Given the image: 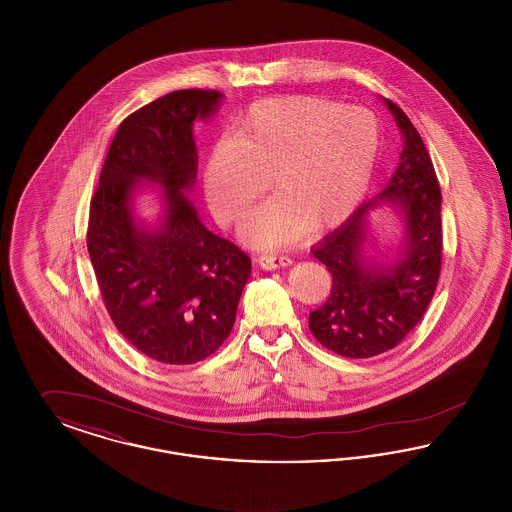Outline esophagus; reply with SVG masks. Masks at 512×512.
Returning a JSON list of instances; mask_svg holds the SVG:
<instances>
[{"mask_svg":"<svg viewBox=\"0 0 512 512\" xmlns=\"http://www.w3.org/2000/svg\"><path fill=\"white\" fill-rule=\"evenodd\" d=\"M257 265L263 270H276V268L290 267L292 259L286 255H261L257 259Z\"/></svg>","mask_w":512,"mask_h":512,"instance_id":"34e87169","label":"esophagus"}]
</instances>
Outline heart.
I'll use <instances>...</instances> for the list:
<instances>
[{
  "label": "heart",
  "mask_w": 512,
  "mask_h": 512,
  "mask_svg": "<svg viewBox=\"0 0 512 512\" xmlns=\"http://www.w3.org/2000/svg\"><path fill=\"white\" fill-rule=\"evenodd\" d=\"M380 128L370 111L317 98L280 96L249 105L201 165V192L215 220L240 219L265 180L276 195L240 228L245 244H292L347 219L372 182Z\"/></svg>",
  "instance_id": "obj_1"
}]
</instances>
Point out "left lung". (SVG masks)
Masks as SVG:
<instances>
[{"instance_id": "left-lung-1", "label": "left lung", "mask_w": 512, "mask_h": 512, "mask_svg": "<svg viewBox=\"0 0 512 512\" xmlns=\"http://www.w3.org/2000/svg\"><path fill=\"white\" fill-rule=\"evenodd\" d=\"M382 101L403 138L399 165L380 194L311 249L332 274V293L309 315V328L347 359L380 355L403 340L426 313L441 270V192L432 159L409 117ZM384 206L402 230L390 262L371 253L369 238L371 213Z\"/></svg>"}]
</instances>
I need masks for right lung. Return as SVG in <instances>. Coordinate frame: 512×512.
Masks as SVG:
<instances>
[{
    "instance_id": "add662e5",
    "label": "right lung",
    "mask_w": 512,
    "mask_h": 512,
    "mask_svg": "<svg viewBox=\"0 0 512 512\" xmlns=\"http://www.w3.org/2000/svg\"><path fill=\"white\" fill-rule=\"evenodd\" d=\"M215 90H176L121 122L90 205L88 251L107 313L144 355L192 365L228 338L251 261L207 230L188 194L197 178L194 122L219 111ZM162 192V215L140 220L133 197Z\"/></svg>"
}]
</instances>
